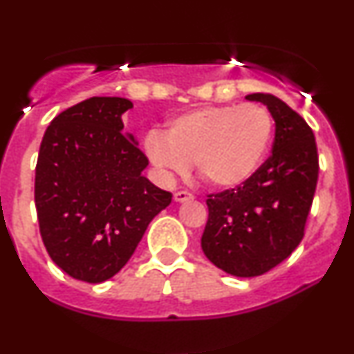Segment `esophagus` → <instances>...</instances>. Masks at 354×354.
I'll list each match as a JSON object with an SVG mask.
<instances>
[{
    "instance_id": "esophagus-1",
    "label": "esophagus",
    "mask_w": 354,
    "mask_h": 354,
    "mask_svg": "<svg viewBox=\"0 0 354 354\" xmlns=\"http://www.w3.org/2000/svg\"><path fill=\"white\" fill-rule=\"evenodd\" d=\"M188 200H193V194H191L189 191L181 189V191H176V193H174V201L181 203V201H188Z\"/></svg>"
}]
</instances>
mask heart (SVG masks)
Segmentation results:
<instances>
[{"instance_id": "obj_1", "label": "heart", "mask_w": 354, "mask_h": 354, "mask_svg": "<svg viewBox=\"0 0 354 354\" xmlns=\"http://www.w3.org/2000/svg\"><path fill=\"white\" fill-rule=\"evenodd\" d=\"M273 116L263 104H213L183 113L166 133H148L149 161L165 178L196 174L214 188H236L258 171L273 140Z\"/></svg>"}]
</instances>
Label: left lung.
Returning a JSON list of instances; mask_svg holds the SVG:
<instances>
[{"label":"left lung","mask_w":354,"mask_h":354,"mask_svg":"<svg viewBox=\"0 0 354 354\" xmlns=\"http://www.w3.org/2000/svg\"><path fill=\"white\" fill-rule=\"evenodd\" d=\"M246 100L270 109L276 123L273 153L243 185L208 194L201 236L206 258L239 278L273 270L301 243L319 173L310 124L270 93Z\"/></svg>","instance_id":"left-lung-1"}]
</instances>
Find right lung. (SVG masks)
Instances as JSON below:
<instances>
[{"label":"right lung","mask_w":354,"mask_h":354,"mask_svg":"<svg viewBox=\"0 0 354 354\" xmlns=\"http://www.w3.org/2000/svg\"><path fill=\"white\" fill-rule=\"evenodd\" d=\"M129 108L111 96L81 101L51 121L39 146V233L56 266L81 281L113 278L173 198L141 174L148 158L123 133Z\"/></svg>","instance_id":"obj_1"}]
</instances>
